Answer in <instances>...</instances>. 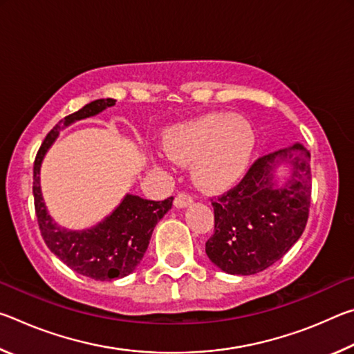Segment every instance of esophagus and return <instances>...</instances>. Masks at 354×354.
Masks as SVG:
<instances>
[{"label":"esophagus","mask_w":354,"mask_h":354,"mask_svg":"<svg viewBox=\"0 0 354 354\" xmlns=\"http://www.w3.org/2000/svg\"><path fill=\"white\" fill-rule=\"evenodd\" d=\"M192 203H194V198H192L190 195L187 194H178L176 198H175V207L176 209H184L190 206Z\"/></svg>","instance_id":"obj_1"}]
</instances>
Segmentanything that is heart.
Returning a JSON list of instances; mask_svg holds the SVG:
<instances>
[{"mask_svg":"<svg viewBox=\"0 0 354 354\" xmlns=\"http://www.w3.org/2000/svg\"><path fill=\"white\" fill-rule=\"evenodd\" d=\"M162 147L176 162H192V178L207 190L230 187L243 176L256 147L247 118L211 112L165 131Z\"/></svg>","mask_w":354,"mask_h":354,"instance_id":"b5f03b06","label":"heart"}]
</instances>
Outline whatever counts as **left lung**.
<instances>
[{
	"mask_svg": "<svg viewBox=\"0 0 354 354\" xmlns=\"http://www.w3.org/2000/svg\"><path fill=\"white\" fill-rule=\"evenodd\" d=\"M310 154L295 142L256 160L237 187L212 203L206 254L230 274H254L278 262L306 227Z\"/></svg>",
	"mask_w": 354,
	"mask_h": 354,
	"instance_id": "obj_1",
	"label": "left lung"
}]
</instances>
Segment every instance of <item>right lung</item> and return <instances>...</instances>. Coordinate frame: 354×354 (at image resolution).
<instances>
[{
    "label": "right lung",
    "mask_w": 354,
    "mask_h": 354,
    "mask_svg": "<svg viewBox=\"0 0 354 354\" xmlns=\"http://www.w3.org/2000/svg\"><path fill=\"white\" fill-rule=\"evenodd\" d=\"M113 104L115 100L112 98L95 100L65 117L48 133L34 162L32 194L41 237L65 266L95 281H112L133 273L145 254L154 226L170 211L173 203L171 196L151 201L127 194L109 215L84 230L61 226L48 212L40 185V169L48 149L70 124L98 115Z\"/></svg>",
    "instance_id": "obj_1"
}]
</instances>
